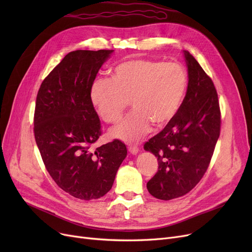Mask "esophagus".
Segmentation results:
<instances>
[{
    "instance_id": "esophagus-1",
    "label": "esophagus",
    "mask_w": 252,
    "mask_h": 252,
    "mask_svg": "<svg viewBox=\"0 0 252 252\" xmlns=\"http://www.w3.org/2000/svg\"><path fill=\"white\" fill-rule=\"evenodd\" d=\"M128 152L130 154H133V155H137L139 153V148L137 146H129L128 147Z\"/></svg>"
}]
</instances>
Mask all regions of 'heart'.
<instances>
[{
  "mask_svg": "<svg viewBox=\"0 0 252 252\" xmlns=\"http://www.w3.org/2000/svg\"><path fill=\"white\" fill-rule=\"evenodd\" d=\"M187 90L181 65L149 59H128L112 69L111 79L97 78L91 88L93 104L107 123H116L130 101L134 110L111 130V136L136 141L152 124L167 125L178 113Z\"/></svg>",
  "mask_w": 252,
  "mask_h": 252,
  "instance_id": "b5f03b06",
  "label": "heart"
}]
</instances>
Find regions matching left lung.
I'll return each mask as SVG.
<instances>
[{
  "label": "left lung",
  "instance_id": "left-lung-1",
  "mask_svg": "<svg viewBox=\"0 0 252 252\" xmlns=\"http://www.w3.org/2000/svg\"><path fill=\"white\" fill-rule=\"evenodd\" d=\"M183 54L188 68L186 96L176 116L144 146L158 160V170L147 189L161 200L187 194L199 183L220 137V111L215 85L188 51Z\"/></svg>",
  "mask_w": 252,
  "mask_h": 252
}]
</instances>
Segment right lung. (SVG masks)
Instances as JSON below:
<instances>
[{"instance_id": "1", "label": "right lung", "mask_w": 252, "mask_h": 252, "mask_svg": "<svg viewBox=\"0 0 252 252\" xmlns=\"http://www.w3.org/2000/svg\"><path fill=\"white\" fill-rule=\"evenodd\" d=\"M113 50L68 53L44 79L34 111V138L52 179L71 196L98 199L113 185L126 156L119 140L92 150L101 136L91 88Z\"/></svg>"}]
</instances>
